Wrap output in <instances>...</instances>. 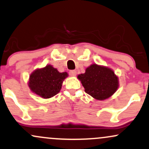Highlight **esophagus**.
<instances>
[{
    "mask_svg": "<svg viewBox=\"0 0 149 149\" xmlns=\"http://www.w3.org/2000/svg\"><path fill=\"white\" fill-rule=\"evenodd\" d=\"M69 74L70 75L71 77H75L77 75V72L75 70H71V71H70Z\"/></svg>",
    "mask_w": 149,
    "mask_h": 149,
    "instance_id": "34e87169",
    "label": "esophagus"
}]
</instances>
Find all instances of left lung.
Wrapping results in <instances>:
<instances>
[{"label": "left lung", "mask_w": 149, "mask_h": 149, "mask_svg": "<svg viewBox=\"0 0 149 149\" xmlns=\"http://www.w3.org/2000/svg\"><path fill=\"white\" fill-rule=\"evenodd\" d=\"M85 92L97 100L109 98L119 87L118 77L111 68L93 63L77 76Z\"/></svg>", "instance_id": "obj_1"}]
</instances>
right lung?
Wrapping results in <instances>:
<instances>
[{"mask_svg":"<svg viewBox=\"0 0 149 149\" xmlns=\"http://www.w3.org/2000/svg\"><path fill=\"white\" fill-rule=\"evenodd\" d=\"M68 77V72H60L48 64L44 68H37L30 74L28 85L35 94L49 99L60 92L63 82Z\"/></svg>","mask_w":149,"mask_h":149,"instance_id":"add662e5","label":"right lung"}]
</instances>
